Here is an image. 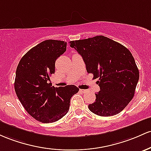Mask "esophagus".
Instances as JSON below:
<instances>
[{
    "label": "esophagus",
    "mask_w": 151,
    "mask_h": 151,
    "mask_svg": "<svg viewBox=\"0 0 151 151\" xmlns=\"http://www.w3.org/2000/svg\"><path fill=\"white\" fill-rule=\"evenodd\" d=\"M86 90H84V89H80V92L82 93H85L86 92Z\"/></svg>",
    "instance_id": "esophagus-1"
}]
</instances>
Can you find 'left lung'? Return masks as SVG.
<instances>
[{"instance_id": "1", "label": "left lung", "mask_w": 151, "mask_h": 151, "mask_svg": "<svg viewBox=\"0 0 151 151\" xmlns=\"http://www.w3.org/2000/svg\"><path fill=\"white\" fill-rule=\"evenodd\" d=\"M86 63V70L98 78L100 91L90 104L91 112L100 116H112L121 112L135 94L139 70L128 48L113 40L97 35L70 41Z\"/></svg>"}]
</instances>
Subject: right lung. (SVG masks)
<instances>
[{"label": "right lung", "instance_id": "1", "mask_svg": "<svg viewBox=\"0 0 151 151\" xmlns=\"http://www.w3.org/2000/svg\"><path fill=\"white\" fill-rule=\"evenodd\" d=\"M67 43L46 40L28 50L16 69L14 88L25 111L37 121L53 123L68 112L70 98L78 92L74 85L55 88L48 81L55 63L66 50Z\"/></svg>", "mask_w": 151, "mask_h": 151}]
</instances>
